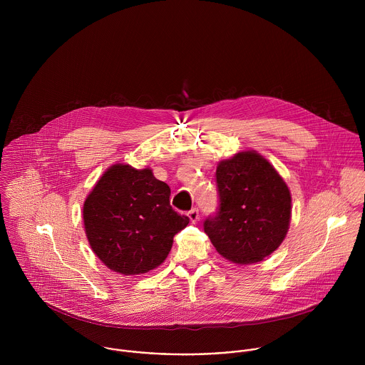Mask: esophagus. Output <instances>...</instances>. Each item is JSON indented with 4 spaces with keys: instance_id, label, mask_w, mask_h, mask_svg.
I'll use <instances>...</instances> for the list:
<instances>
[{
    "instance_id": "34e87169",
    "label": "esophagus",
    "mask_w": 365,
    "mask_h": 365,
    "mask_svg": "<svg viewBox=\"0 0 365 365\" xmlns=\"http://www.w3.org/2000/svg\"><path fill=\"white\" fill-rule=\"evenodd\" d=\"M188 217H190V220L192 222V223H195V222H198V219H200V212H198V209L192 208L190 212H188Z\"/></svg>"
}]
</instances>
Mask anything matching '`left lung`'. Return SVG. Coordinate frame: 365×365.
Returning a JSON list of instances; mask_svg holds the SVG:
<instances>
[{
  "label": "left lung",
  "mask_w": 365,
  "mask_h": 365,
  "mask_svg": "<svg viewBox=\"0 0 365 365\" xmlns=\"http://www.w3.org/2000/svg\"><path fill=\"white\" fill-rule=\"evenodd\" d=\"M219 209L204 222L216 252L253 264L275 252L291 220V192L277 170L255 150L222 160L216 168Z\"/></svg>",
  "instance_id": "obj_1"
}]
</instances>
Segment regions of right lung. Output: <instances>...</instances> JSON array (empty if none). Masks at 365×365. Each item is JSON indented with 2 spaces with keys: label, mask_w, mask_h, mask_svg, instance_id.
Masks as SVG:
<instances>
[{
  "label": "right lung",
  "mask_w": 365,
  "mask_h": 365,
  "mask_svg": "<svg viewBox=\"0 0 365 365\" xmlns=\"http://www.w3.org/2000/svg\"><path fill=\"white\" fill-rule=\"evenodd\" d=\"M170 187L150 168L113 164L88 194L83 219L93 252L108 268L138 275L167 259L190 219L170 205Z\"/></svg>",
  "instance_id": "1"
}]
</instances>
